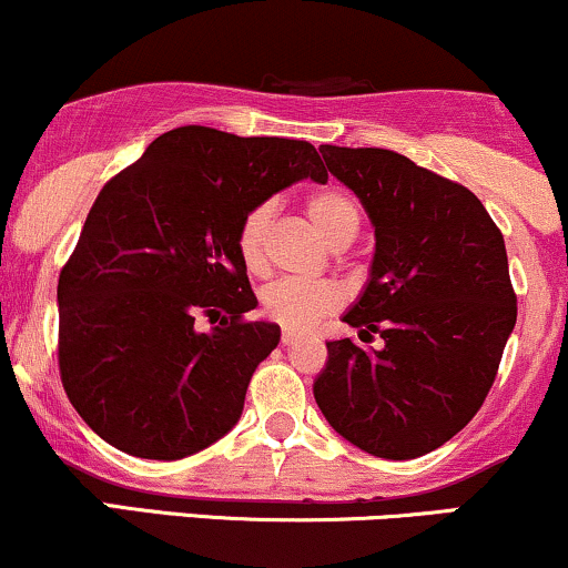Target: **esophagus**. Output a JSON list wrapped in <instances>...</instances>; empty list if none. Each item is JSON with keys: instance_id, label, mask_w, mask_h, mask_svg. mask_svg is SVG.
<instances>
[{"instance_id": "esophagus-1", "label": "esophagus", "mask_w": 568, "mask_h": 568, "mask_svg": "<svg viewBox=\"0 0 568 568\" xmlns=\"http://www.w3.org/2000/svg\"><path fill=\"white\" fill-rule=\"evenodd\" d=\"M298 338H302V336H298V333H293V331H283V336H280V341H283V346L296 344Z\"/></svg>"}]
</instances>
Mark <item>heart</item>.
I'll return each instance as SVG.
<instances>
[{
  "label": "heart",
  "instance_id": "b5f03b06",
  "mask_svg": "<svg viewBox=\"0 0 568 568\" xmlns=\"http://www.w3.org/2000/svg\"><path fill=\"white\" fill-rule=\"evenodd\" d=\"M306 214L323 232L331 245L352 243L359 235L362 209L359 201L344 187H320L306 197ZM275 206L270 201L256 203L245 211L237 224L235 248L245 270L251 275H262L266 270V235H270ZM344 304V291L327 280H296L283 277L270 283L262 291V312L272 323L288 331H306L325 314L336 312Z\"/></svg>",
  "mask_w": 568,
  "mask_h": 568
}]
</instances>
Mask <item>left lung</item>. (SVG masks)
Instances as JSON below:
<instances>
[{
	"label": "left lung",
	"instance_id": "1",
	"mask_svg": "<svg viewBox=\"0 0 568 568\" xmlns=\"http://www.w3.org/2000/svg\"><path fill=\"white\" fill-rule=\"evenodd\" d=\"M375 227L371 283L344 323L384 349L327 341L325 420L359 449L409 460L479 413L516 325L503 232L468 187L384 148H320Z\"/></svg>",
	"mask_w": 568,
	"mask_h": 568
}]
</instances>
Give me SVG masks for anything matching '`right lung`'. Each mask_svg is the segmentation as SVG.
Masks as SVG:
<instances>
[{"instance_id":"obj_1","label":"right lung","mask_w":568,"mask_h":568,"mask_svg":"<svg viewBox=\"0 0 568 568\" xmlns=\"http://www.w3.org/2000/svg\"><path fill=\"white\" fill-rule=\"evenodd\" d=\"M304 176L327 182L310 142L180 126L105 182L58 280L60 381L100 439L180 460L235 426L280 341L277 325L245 320L256 296L237 224Z\"/></svg>"}]
</instances>
